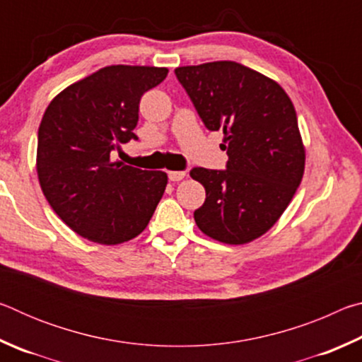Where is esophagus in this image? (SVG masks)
<instances>
[{"label": "esophagus", "mask_w": 362, "mask_h": 362, "mask_svg": "<svg viewBox=\"0 0 362 362\" xmlns=\"http://www.w3.org/2000/svg\"><path fill=\"white\" fill-rule=\"evenodd\" d=\"M185 173L183 170H170V173H168V177L170 182H180L182 179H185Z\"/></svg>", "instance_id": "obj_1"}]
</instances>
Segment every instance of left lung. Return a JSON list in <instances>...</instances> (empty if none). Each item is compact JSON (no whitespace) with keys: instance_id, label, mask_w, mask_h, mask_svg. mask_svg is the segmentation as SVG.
I'll list each match as a JSON object with an SVG mask.
<instances>
[{"instance_id":"8db88e82","label":"left lung","mask_w":362,"mask_h":362,"mask_svg":"<svg viewBox=\"0 0 362 362\" xmlns=\"http://www.w3.org/2000/svg\"><path fill=\"white\" fill-rule=\"evenodd\" d=\"M175 76L207 129L223 131L228 155L225 170H189L206 188L194 222L212 240L250 243L278 222L302 182L296 108L276 81L231 60L179 66Z\"/></svg>"}]
</instances>
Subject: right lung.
I'll return each mask as SVG.
<instances>
[{
	"label": "right lung",
	"mask_w": 362,
	"mask_h": 362,
	"mask_svg": "<svg viewBox=\"0 0 362 362\" xmlns=\"http://www.w3.org/2000/svg\"><path fill=\"white\" fill-rule=\"evenodd\" d=\"M168 76L158 66L112 65L69 86L46 108L36 170L54 212L79 236L121 244L148 225L168 185L161 170L113 163L119 144L139 140L142 95Z\"/></svg>",
	"instance_id": "1"
}]
</instances>
